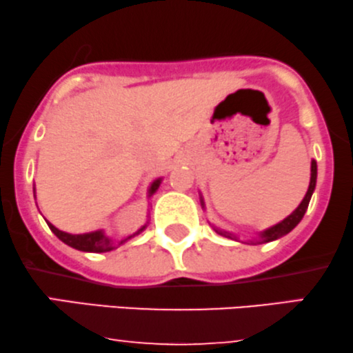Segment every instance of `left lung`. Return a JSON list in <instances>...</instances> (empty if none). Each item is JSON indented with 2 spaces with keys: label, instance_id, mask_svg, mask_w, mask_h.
Returning a JSON list of instances; mask_svg holds the SVG:
<instances>
[{
  "label": "left lung",
  "instance_id": "1",
  "mask_svg": "<svg viewBox=\"0 0 353 353\" xmlns=\"http://www.w3.org/2000/svg\"><path fill=\"white\" fill-rule=\"evenodd\" d=\"M316 176H318V165H316V162H314V160H311L310 186H308V191H306L303 201H301L299 208H296V209L294 210V212L290 214V216L283 219L282 222H279V223H276V225L269 227V228H266V230H264V232H261V233H259V240L256 241V243H268V241L277 240V238L287 235L288 232H292L296 225H299L300 221H301V219H303V216H305L306 209H308L311 194H313L314 186H316ZM201 204H203V208H204L203 199H201ZM214 230H216V232L219 233V235L227 236V238H232V240H236V235H233V233H230V232L221 230V228H214ZM251 243H254V241H251Z\"/></svg>",
  "mask_w": 353,
  "mask_h": 353
}]
</instances>
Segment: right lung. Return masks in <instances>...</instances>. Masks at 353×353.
Segmentation results:
<instances>
[{
  "label": "right lung",
  "instance_id": "right-lung-1",
  "mask_svg": "<svg viewBox=\"0 0 353 353\" xmlns=\"http://www.w3.org/2000/svg\"><path fill=\"white\" fill-rule=\"evenodd\" d=\"M160 183H162V178H157V180H155L152 185H150L149 196H152L155 191L159 190ZM47 223H48L50 230H52L54 235H57L59 240L63 241V243L71 246V248H76L79 251H87V253H105V251H112L113 248H115V241H113L110 236L105 235L103 230H95V232H89V233H79V235H72V233H66V232L58 230V228L54 227L53 223H50V222H47ZM145 227H148V223L141 227L136 233H132V235L126 236L125 240L118 241V245H123L126 240H130V238L137 235V233L143 232Z\"/></svg>",
  "mask_w": 353,
  "mask_h": 353
}]
</instances>
